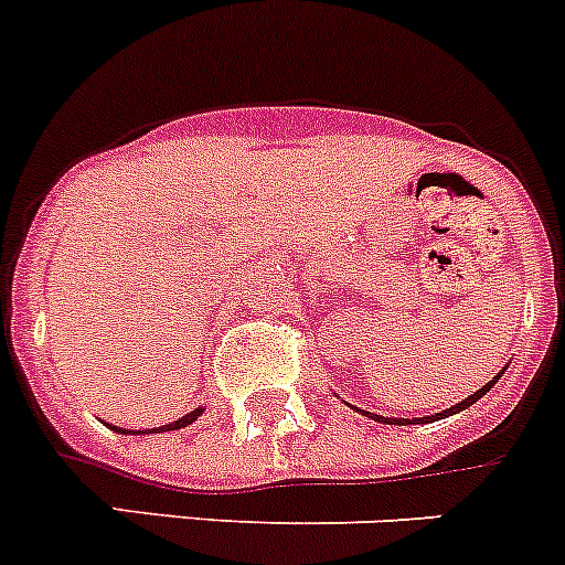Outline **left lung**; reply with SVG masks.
<instances>
[{"label":"left lung","mask_w":565,"mask_h":565,"mask_svg":"<svg viewBox=\"0 0 565 565\" xmlns=\"http://www.w3.org/2000/svg\"><path fill=\"white\" fill-rule=\"evenodd\" d=\"M499 377H502V372H499L497 377L491 380V383H488V385H482L480 391H475V394H471L469 399H463V402H460V405H455V407H447V411H444V413H435V416H427V418H416V422H435V418H444V416H452V413H458V411H466V407H469V405H475V402L480 399V396H486L488 391H491V385L497 383ZM363 413H366V411H363ZM366 416H369V418H374V422H385V424H388V418H383V416H372V413H366ZM407 422H411V418H402V422H399V418H394V422H391V424H407ZM416 422H413V424H416Z\"/></svg>","instance_id":"1"}]
</instances>
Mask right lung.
<instances>
[{
    "label": "right lung",
    "mask_w": 565,
    "mask_h": 565,
    "mask_svg": "<svg viewBox=\"0 0 565 565\" xmlns=\"http://www.w3.org/2000/svg\"><path fill=\"white\" fill-rule=\"evenodd\" d=\"M199 416H202V407H196V411H191V413H188V416H182L180 422H174V424H163V427H160V433H163V429H180V427H188V424L196 422ZM107 427H110V424H107ZM113 429H116V433H125V435H127V429H121V427H113Z\"/></svg>",
    "instance_id": "1"
}]
</instances>
